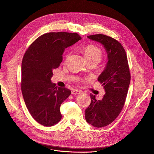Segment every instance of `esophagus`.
Returning <instances> with one entry per match:
<instances>
[{"label": "esophagus", "mask_w": 154, "mask_h": 154, "mask_svg": "<svg viewBox=\"0 0 154 154\" xmlns=\"http://www.w3.org/2000/svg\"><path fill=\"white\" fill-rule=\"evenodd\" d=\"M81 90H79L78 89H72V95H78V94H79L81 93Z\"/></svg>", "instance_id": "34e87169"}]
</instances>
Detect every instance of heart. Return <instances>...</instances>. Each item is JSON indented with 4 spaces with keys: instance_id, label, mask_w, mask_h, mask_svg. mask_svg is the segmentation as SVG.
Returning a JSON list of instances; mask_svg holds the SVG:
<instances>
[{
    "instance_id": "obj_1",
    "label": "heart",
    "mask_w": 154,
    "mask_h": 154,
    "mask_svg": "<svg viewBox=\"0 0 154 154\" xmlns=\"http://www.w3.org/2000/svg\"><path fill=\"white\" fill-rule=\"evenodd\" d=\"M83 51L86 59H98L100 60L102 56L101 49L94 45H87L84 48Z\"/></svg>"
}]
</instances>
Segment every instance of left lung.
Here are the masks:
<instances>
[{"label": "left lung", "instance_id": "8db88e82", "mask_svg": "<svg viewBox=\"0 0 154 154\" xmlns=\"http://www.w3.org/2000/svg\"><path fill=\"white\" fill-rule=\"evenodd\" d=\"M87 38L102 44L107 54L106 66L98 78L106 94L101 100H97L95 96L90 94L91 103L85 110L88 123L103 128L112 123L123 108L131 75L125 50L118 41L101 34Z\"/></svg>", "mask_w": 154, "mask_h": 154}]
</instances>
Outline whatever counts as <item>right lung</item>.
I'll use <instances>...</instances> for the list:
<instances>
[{"mask_svg": "<svg viewBox=\"0 0 154 154\" xmlns=\"http://www.w3.org/2000/svg\"><path fill=\"white\" fill-rule=\"evenodd\" d=\"M81 39L77 33H48L38 38L25 52L22 63L21 89L25 105L33 118L44 126L61 119L60 107L71 94L51 81L53 70L63 61L65 48Z\"/></svg>", "mask_w": 154, "mask_h": 154, "instance_id": "add662e5", "label": "right lung"}]
</instances>
